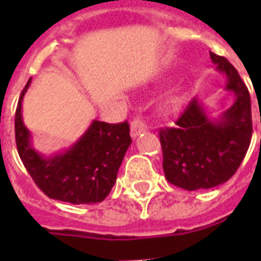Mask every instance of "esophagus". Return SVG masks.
I'll return each mask as SVG.
<instances>
[{
	"mask_svg": "<svg viewBox=\"0 0 261 261\" xmlns=\"http://www.w3.org/2000/svg\"><path fill=\"white\" fill-rule=\"evenodd\" d=\"M146 128V123L143 122L142 119L137 116V118L133 119V122H131V137H133V138H137L139 134L145 133Z\"/></svg>",
	"mask_w": 261,
	"mask_h": 261,
	"instance_id": "obj_1",
	"label": "esophagus"
}]
</instances>
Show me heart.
<instances>
[{
    "label": "heart",
    "instance_id": "obj_1",
    "mask_svg": "<svg viewBox=\"0 0 261 261\" xmlns=\"http://www.w3.org/2000/svg\"><path fill=\"white\" fill-rule=\"evenodd\" d=\"M177 102V98L176 97H171L169 100H168V106H174Z\"/></svg>",
    "mask_w": 261,
    "mask_h": 261
}]
</instances>
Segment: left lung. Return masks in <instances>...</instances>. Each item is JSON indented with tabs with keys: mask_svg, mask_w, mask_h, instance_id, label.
<instances>
[{
	"mask_svg": "<svg viewBox=\"0 0 261 261\" xmlns=\"http://www.w3.org/2000/svg\"><path fill=\"white\" fill-rule=\"evenodd\" d=\"M217 70L226 75V90L234 104L218 119H210L198 98H192L174 127L160 130L163 168L171 184L187 191L213 188L237 172L252 138L251 96L226 58L210 53Z\"/></svg>",
	"mask_w": 261,
	"mask_h": 261,
	"instance_id": "obj_1",
	"label": "left lung"
}]
</instances>
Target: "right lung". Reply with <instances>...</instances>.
Wrapping results in <instances>:
<instances>
[{"instance_id": "obj_1", "label": "right lung", "mask_w": 261, "mask_h": 261, "mask_svg": "<svg viewBox=\"0 0 261 261\" xmlns=\"http://www.w3.org/2000/svg\"><path fill=\"white\" fill-rule=\"evenodd\" d=\"M31 79L18 98L14 134L20 159L35 184L51 199L73 204L102 202L110 194L131 143L128 123L93 120L87 133L63 153L44 157L31 145L21 118V102Z\"/></svg>"}]
</instances>
